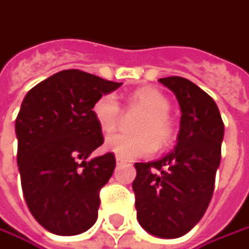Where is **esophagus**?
Masks as SVG:
<instances>
[{
  "label": "esophagus",
  "mask_w": 249,
  "mask_h": 249,
  "mask_svg": "<svg viewBox=\"0 0 249 249\" xmlns=\"http://www.w3.org/2000/svg\"><path fill=\"white\" fill-rule=\"evenodd\" d=\"M124 163V160H121L120 158H117V165H123Z\"/></svg>",
  "instance_id": "esophagus-1"
}]
</instances>
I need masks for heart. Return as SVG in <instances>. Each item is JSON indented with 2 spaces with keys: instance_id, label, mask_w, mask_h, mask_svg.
I'll return each instance as SVG.
<instances>
[{
  "instance_id": "obj_1",
  "label": "heart",
  "mask_w": 249,
  "mask_h": 249,
  "mask_svg": "<svg viewBox=\"0 0 249 249\" xmlns=\"http://www.w3.org/2000/svg\"><path fill=\"white\" fill-rule=\"evenodd\" d=\"M132 108L143 111L135 128L137 135H114L106 141V148L121 160H134L149 156L158 145L165 148L173 138L175 126L169 117L170 103L159 90L142 87L128 97ZM93 117L103 134H112L120 121L121 108L112 94L100 95L93 104Z\"/></svg>"
}]
</instances>
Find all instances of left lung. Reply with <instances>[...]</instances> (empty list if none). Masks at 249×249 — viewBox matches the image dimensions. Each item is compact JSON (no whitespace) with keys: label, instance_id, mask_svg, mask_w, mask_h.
Here are the masks:
<instances>
[{"label":"left lung","instance_id":"8db88e82","mask_svg":"<svg viewBox=\"0 0 249 249\" xmlns=\"http://www.w3.org/2000/svg\"><path fill=\"white\" fill-rule=\"evenodd\" d=\"M180 106V131L173 152L155 162L135 163L132 182L137 218L160 238L187 234L207 210L221 160L224 123L215 101L179 76L159 79Z\"/></svg>","mask_w":249,"mask_h":249}]
</instances>
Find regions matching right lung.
Masks as SVG:
<instances>
[{
	"instance_id": "right-lung-1",
	"label": "right lung",
	"mask_w": 249,
	"mask_h": 249,
	"mask_svg": "<svg viewBox=\"0 0 249 249\" xmlns=\"http://www.w3.org/2000/svg\"><path fill=\"white\" fill-rule=\"evenodd\" d=\"M120 86L69 69L23 98L15 121L23 197L35 220L53 234H81L97 220L100 190L110 180L115 156L87 160L104 142L91 108L100 95Z\"/></svg>"
}]
</instances>
